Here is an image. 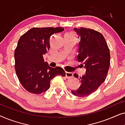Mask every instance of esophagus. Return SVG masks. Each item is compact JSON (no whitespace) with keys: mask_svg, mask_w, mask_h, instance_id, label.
<instances>
[{"mask_svg":"<svg viewBox=\"0 0 125 125\" xmlns=\"http://www.w3.org/2000/svg\"><path fill=\"white\" fill-rule=\"evenodd\" d=\"M65 76H66V78H72L73 77V74L71 72H65Z\"/></svg>","mask_w":125,"mask_h":125,"instance_id":"1","label":"esophagus"}]
</instances>
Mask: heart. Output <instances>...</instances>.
<instances>
[{
  "instance_id": "obj_1",
  "label": "heart",
  "mask_w": 125,
  "mask_h": 125,
  "mask_svg": "<svg viewBox=\"0 0 125 125\" xmlns=\"http://www.w3.org/2000/svg\"><path fill=\"white\" fill-rule=\"evenodd\" d=\"M65 36H72V37H76V35H75L74 33H73V32H69V33L66 34Z\"/></svg>"
}]
</instances>
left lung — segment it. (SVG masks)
<instances>
[{"instance_id":"8db88e82","label":"left lung","mask_w":125,"mask_h":125,"mask_svg":"<svg viewBox=\"0 0 125 125\" xmlns=\"http://www.w3.org/2000/svg\"><path fill=\"white\" fill-rule=\"evenodd\" d=\"M78 35L77 59L81 67L86 69L80 78L81 85L72 93L78 97L88 96L94 92L104 83L110 66V51L105 38L100 32L92 29L80 27L74 28ZM78 78L77 74H74Z\"/></svg>"}]
</instances>
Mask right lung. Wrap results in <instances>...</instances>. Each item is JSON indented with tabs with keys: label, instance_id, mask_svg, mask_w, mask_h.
Wrapping results in <instances>:
<instances>
[{
	"label": "right lung",
	"instance_id": "right-lung-1",
	"mask_svg": "<svg viewBox=\"0 0 125 125\" xmlns=\"http://www.w3.org/2000/svg\"><path fill=\"white\" fill-rule=\"evenodd\" d=\"M63 31L61 27L33 28L20 37L14 53L15 69L27 91L36 94L44 93L50 88L54 77L65 76L62 68H51L43 59L50 48V37Z\"/></svg>",
	"mask_w": 125,
	"mask_h": 125
}]
</instances>
